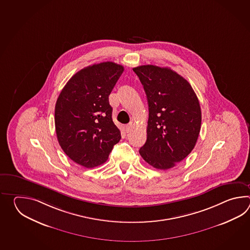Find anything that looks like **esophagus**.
Returning <instances> with one entry per match:
<instances>
[{
  "instance_id": "esophagus-1",
  "label": "esophagus",
  "mask_w": 250,
  "mask_h": 250,
  "mask_svg": "<svg viewBox=\"0 0 250 250\" xmlns=\"http://www.w3.org/2000/svg\"><path fill=\"white\" fill-rule=\"evenodd\" d=\"M133 127H134V125H133V123H129V124H128V125H127V126H126V127H125V131H126V132H127V133L130 132V131H131V130H132Z\"/></svg>"
}]
</instances>
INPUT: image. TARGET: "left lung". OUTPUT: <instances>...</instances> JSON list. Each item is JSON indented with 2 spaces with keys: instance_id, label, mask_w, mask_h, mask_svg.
<instances>
[{
  "instance_id": "left-lung-1",
  "label": "left lung",
  "mask_w": 250,
  "mask_h": 250,
  "mask_svg": "<svg viewBox=\"0 0 250 250\" xmlns=\"http://www.w3.org/2000/svg\"><path fill=\"white\" fill-rule=\"evenodd\" d=\"M148 103L146 141L139 154L160 170L174 167L197 143L201 108L190 84L169 68L142 65L133 69Z\"/></svg>"
}]
</instances>
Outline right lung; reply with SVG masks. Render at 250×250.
Here are the masks:
<instances>
[{"instance_id": "add662e5", "label": "right lung", "mask_w": 250, "mask_h": 250, "mask_svg": "<svg viewBox=\"0 0 250 250\" xmlns=\"http://www.w3.org/2000/svg\"><path fill=\"white\" fill-rule=\"evenodd\" d=\"M123 70L112 62L85 67L59 95L54 111L59 144L70 159L85 168L105 163L122 138L112 122L109 96Z\"/></svg>"}]
</instances>
